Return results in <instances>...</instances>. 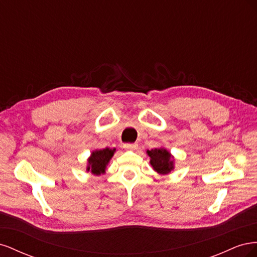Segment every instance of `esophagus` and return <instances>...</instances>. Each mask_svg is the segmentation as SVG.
<instances>
[{
  "label": "esophagus",
  "mask_w": 257,
  "mask_h": 257,
  "mask_svg": "<svg viewBox=\"0 0 257 257\" xmlns=\"http://www.w3.org/2000/svg\"><path fill=\"white\" fill-rule=\"evenodd\" d=\"M137 147H138L137 144H125L124 145V148H125L126 150H136Z\"/></svg>",
  "instance_id": "34e87169"
}]
</instances>
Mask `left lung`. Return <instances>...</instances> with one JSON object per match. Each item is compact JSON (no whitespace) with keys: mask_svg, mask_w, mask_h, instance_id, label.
<instances>
[{"mask_svg":"<svg viewBox=\"0 0 257 257\" xmlns=\"http://www.w3.org/2000/svg\"><path fill=\"white\" fill-rule=\"evenodd\" d=\"M148 155L150 157V164L155 172L161 175H167L174 169V160L164 148H155V149L147 150Z\"/></svg>","mask_w":257,"mask_h":257,"instance_id":"obj_1","label":"left lung"}]
</instances>
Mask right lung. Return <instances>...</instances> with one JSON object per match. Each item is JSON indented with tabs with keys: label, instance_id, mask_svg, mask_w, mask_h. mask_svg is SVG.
<instances>
[{
	"label": "right lung",
	"instance_id": "add662e5",
	"mask_svg": "<svg viewBox=\"0 0 257 257\" xmlns=\"http://www.w3.org/2000/svg\"><path fill=\"white\" fill-rule=\"evenodd\" d=\"M115 149L106 148L103 150H95L91 153V157L88 159L87 172H91L93 175H100L105 173L106 166L109 163L110 159L114 153Z\"/></svg>",
	"mask_w": 257,
	"mask_h": 257
}]
</instances>
